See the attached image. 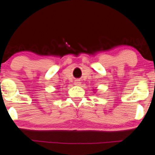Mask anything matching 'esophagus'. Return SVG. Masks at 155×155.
Returning a JSON list of instances; mask_svg holds the SVG:
<instances>
[{"mask_svg": "<svg viewBox=\"0 0 155 155\" xmlns=\"http://www.w3.org/2000/svg\"><path fill=\"white\" fill-rule=\"evenodd\" d=\"M74 84H75V85L76 86H80L81 85V82H80V80H75V82H74Z\"/></svg>", "mask_w": 155, "mask_h": 155, "instance_id": "34e87169", "label": "esophagus"}]
</instances>
